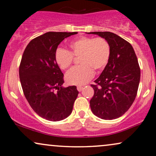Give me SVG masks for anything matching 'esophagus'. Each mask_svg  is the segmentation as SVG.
<instances>
[{"instance_id":"obj_1","label":"esophagus","mask_w":156,"mask_h":156,"mask_svg":"<svg viewBox=\"0 0 156 156\" xmlns=\"http://www.w3.org/2000/svg\"><path fill=\"white\" fill-rule=\"evenodd\" d=\"M76 89H77V90L79 91H82V90L83 89V87H82V86H77V87H76Z\"/></svg>"}]
</instances>
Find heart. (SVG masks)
I'll return each mask as SVG.
<instances>
[{"label":"heart","instance_id":"1","mask_svg":"<svg viewBox=\"0 0 156 156\" xmlns=\"http://www.w3.org/2000/svg\"><path fill=\"white\" fill-rule=\"evenodd\" d=\"M69 51L58 49L55 55L57 66L62 70L71 67L73 57H80V66L66 74L65 80L69 84L82 85L94 76V70H103L109 61L111 48L108 42L102 37H81L68 44Z\"/></svg>","mask_w":156,"mask_h":156}]
</instances>
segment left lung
<instances>
[{"label": "left lung", "mask_w": 156, "mask_h": 156, "mask_svg": "<svg viewBox=\"0 0 156 156\" xmlns=\"http://www.w3.org/2000/svg\"><path fill=\"white\" fill-rule=\"evenodd\" d=\"M108 42L109 61L101 75L91 84L94 94L90 100L93 114L104 120L122 116L137 94L140 78L138 59L131 44L111 32H92Z\"/></svg>", "instance_id": "obj_1"}]
</instances>
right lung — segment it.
<instances>
[{
	"instance_id": "right-lung-1",
	"label": "right lung",
	"mask_w": 156,
	"mask_h": 156,
	"mask_svg": "<svg viewBox=\"0 0 156 156\" xmlns=\"http://www.w3.org/2000/svg\"><path fill=\"white\" fill-rule=\"evenodd\" d=\"M76 33H44L29 42L21 59L19 76L25 97L34 112L48 121L69 116L78 96L76 86L62 87L63 73L55 60L59 43Z\"/></svg>"
}]
</instances>
